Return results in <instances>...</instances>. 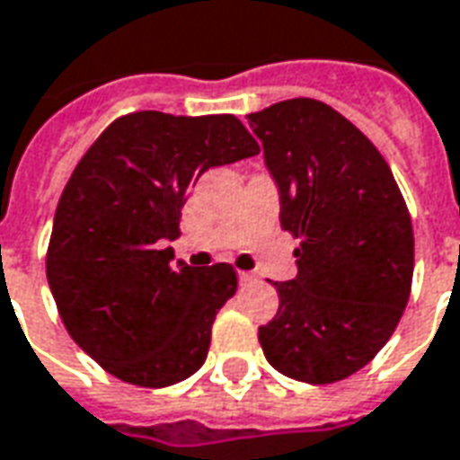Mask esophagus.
<instances>
[{"instance_id": "obj_1", "label": "esophagus", "mask_w": 460, "mask_h": 460, "mask_svg": "<svg viewBox=\"0 0 460 460\" xmlns=\"http://www.w3.org/2000/svg\"><path fill=\"white\" fill-rule=\"evenodd\" d=\"M237 280H240V285H245V288H248V285L258 283V275H252V272H240V275H237Z\"/></svg>"}]
</instances>
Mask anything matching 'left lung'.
I'll list each match as a JSON object with an SVG mask.
<instances>
[{"label": "left lung", "mask_w": 460, "mask_h": 460, "mask_svg": "<svg viewBox=\"0 0 460 460\" xmlns=\"http://www.w3.org/2000/svg\"><path fill=\"white\" fill-rule=\"evenodd\" d=\"M280 195V227L300 240L297 275L272 283L280 308L261 325L272 368L335 383L394 335L413 280V227L383 155L341 112L297 97L248 115Z\"/></svg>", "instance_id": "left-lung-1"}]
</instances>
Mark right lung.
I'll return each instance as SVG.
<instances>
[{
	"label": "right lung",
	"instance_id": "1",
	"mask_svg": "<svg viewBox=\"0 0 460 460\" xmlns=\"http://www.w3.org/2000/svg\"><path fill=\"white\" fill-rule=\"evenodd\" d=\"M233 115L132 112L94 139L59 198L47 280L72 341L115 378L164 388L205 363L212 323L237 290L227 262L172 265L190 188L258 155Z\"/></svg>",
	"mask_w": 460,
	"mask_h": 460
}]
</instances>
